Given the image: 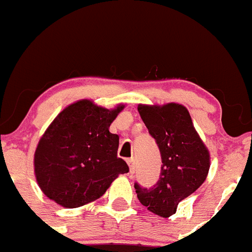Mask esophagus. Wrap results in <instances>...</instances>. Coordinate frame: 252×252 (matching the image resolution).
Returning a JSON list of instances; mask_svg holds the SVG:
<instances>
[{"mask_svg":"<svg viewBox=\"0 0 252 252\" xmlns=\"http://www.w3.org/2000/svg\"><path fill=\"white\" fill-rule=\"evenodd\" d=\"M126 162H128V165H129L130 173H134V170H136V160H134V158H128Z\"/></svg>","mask_w":252,"mask_h":252,"instance_id":"esophagus-1","label":"esophagus"}]
</instances>
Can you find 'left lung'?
Here are the masks:
<instances>
[{
  "mask_svg": "<svg viewBox=\"0 0 252 252\" xmlns=\"http://www.w3.org/2000/svg\"><path fill=\"white\" fill-rule=\"evenodd\" d=\"M138 111L160 150L162 165L158 181L152 187L134 183L137 197L150 211L169 218L177 211L179 202L205 182L210 168L209 151L185 106L139 105Z\"/></svg>",
  "mask_w": 252,
  "mask_h": 252,
  "instance_id": "1",
  "label": "left lung"
}]
</instances>
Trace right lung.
Returning a JSON list of instances; mask_svg holds the SVG:
<instances>
[{"label":"right lung","mask_w":252,"mask_h":252,"mask_svg":"<svg viewBox=\"0 0 252 252\" xmlns=\"http://www.w3.org/2000/svg\"><path fill=\"white\" fill-rule=\"evenodd\" d=\"M123 107L107 110L83 100L56 116L34 154L35 178L48 198L64 208H79L129 172L118 158L119 136L109 132Z\"/></svg>","instance_id":"obj_1"}]
</instances>
